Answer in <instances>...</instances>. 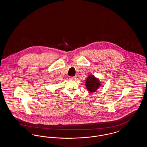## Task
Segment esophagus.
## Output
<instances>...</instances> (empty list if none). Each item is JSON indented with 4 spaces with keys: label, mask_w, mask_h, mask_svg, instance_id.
I'll return each mask as SVG.
<instances>
[{
    "label": "esophagus",
    "mask_w": 147,
    "mask_h": 147,
    "mask_svg": "<svg viewBox=\"0 0 147 147\" xmlns=\"http://www.w3.org/2000/svg\"><path fill=\"white\" fill-rule=\"evenodd\" d=\"M70 79L71 80H74V79H77V77H76V76H74V77H70Z\"/></svg>",
    "instance_id": "esophagus-1"
}]
</instances>
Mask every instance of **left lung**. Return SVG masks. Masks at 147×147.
I'll return each instance as SVG.
<instances>
[{
  "mask_svg": "<svg viewBox=\"0 0 147 147\" xmlns=\"http://www.w3.org/2000/svg\"><path fill=\"white\" fill-rule=\"evenodd\" d=\"M99 79L92 75L88 76L85 82V86L90 92H95L101 86Z\"/></svg>",
  "mask_w": 147,
  "mask_h": 147,
  "instance_id": "1",
  "label": "left lung"
}]
</instances>
